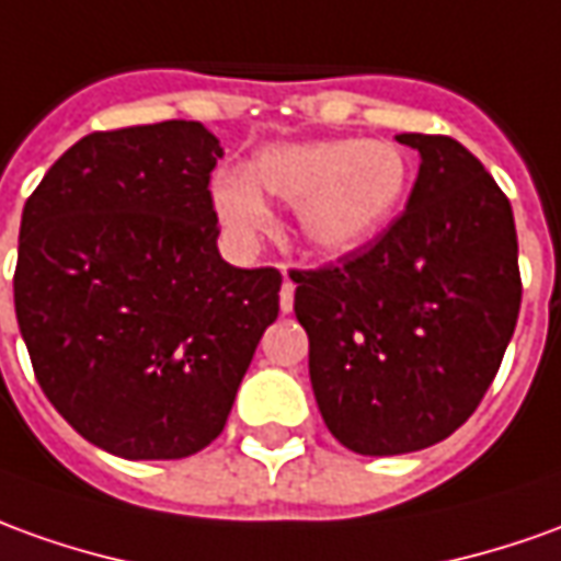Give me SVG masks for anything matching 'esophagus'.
<instances>
[{"instance_id": "34e87169", "label": "esophagus", "mask_w": 561, "mask_h": 561, "mask_svg": "<svg viewBox=\"0 0 561 561\" xmlns=\"http://www.w3.org/2000/svg\"><path fill=\"white\" fill-rule=\"evenodd\" d=\"M293 296H296V284L289 280L287 268H284V287H280V311H284V314L293 311Z\"/></svg>"}]
</instances>
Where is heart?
<instances>
[{"instance_id":"obj_1","label":"heart","mask_w":561,"mask_h":561,"mask_svg":"<svg viewBox=\"0 0 561 561\" xmlns=\"http://www.w3.org/2000/svg\"><path fill=\"white\" fill-rule=\"evenodd\" d=\"M409 183V161L388 140H311L262 149L247 173L226 170L210 183L216 219L234 241L272 229L262 195L296 207L308 247L345 256L391 222Z\"/></svg>"}]
</instances>
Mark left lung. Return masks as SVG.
<instances>
[{"instance_id":"left-lung-1","label":"left lung","mask_w":561,"mask_h":561,"mask_svg":"<svg viewBox=\"0 0 561 561\" xmlns=\"http://www.w3.org/2000/svg\"><path fill=\"white\" fill-rule=\"evenodd\" d=\"M421 156L403 216L318 272H293L308 373L330 434L405 455L465 424L516 330L523 280L507 195L451 137L400 134Z\"/></svg>"}]
</instances>
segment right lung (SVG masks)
Segmentation results:
<instances>
[{"label": "right lung", "mask_w": 561, "mask_h": 561, "mask_svg": "<svg viewBox=\"0 0 561 561\" xmlns=\"http://www.w3.org/2000/svg\"><path fill=\"white\" fill-rule=\"evenodd\" d=\"M201 122L96 130L26 198L14 311L38 385L88 443L173 461L222 434L280 272L219 256Z\"/></svg>", "instance_id": "add662e5"}]
</instances>
